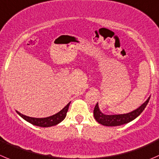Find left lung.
<instances>
[{"label": "left lung", "mask_w": 159, "mask_h": 159, "mask_svg": "<svg viewBox=\"0 0 159 159\" xmlns=\"http://www.w3.org/2000/svg\"><path fill=\"white\" fill-rule=\"evenodd\" d=\"M149 99H150V98H148L147 101L143 103L138 109L132 111L131 112L120 114V115H105L99 110L98 103H96L93 111L94 117H95L97 122L99 123L102 125L108 126V127H116V126L123 125V124H127V123L130 122V121L134 120L135 118H137L145 109L146 106L148 103Z\"/></svg>", "instance_id": "left-lung-1"}]
</instances>
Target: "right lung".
<instances>
[{
    "label": "right lung",
    "instance_id": "obj_1",
    "mask_svg": "<svg viewBox=\"0 0 159 159\" xmlns=\"http://www.w3.org/2000/svg\"><path fill=\"white\" fill-rule=\"evenodd\" d=\"M69 105H70V102H69L62 110L60 111L59 112H57V113L55 114V115L51 116L46 117V118H33V117H29L27 116H25L23 115V114L20 113L18 111H17V113H18L20 116L22 117L25 120L28 121V122L33 124V125L38 126V127H48L57 125V124L61 123L62 120H64V118L66 117V115H67V110H68L69 108Z\"/></svg>",
    "mask_w": 159,
    "mask_h": 159
}]
</instances>
